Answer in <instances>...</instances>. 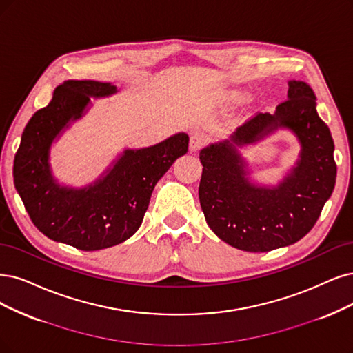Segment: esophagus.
Here are the masks:
<instances>
[{"label":"esophagus","instance_id":"1","mask_svg":"<svg viewBox=\"0 0 353 353\" xmlns=\"http://www.w3.org/2000/svg\"><path fill=\"white\" fill-rule=\"evenodd\" d=\"M208 138L205 134H201V132H194L192 134L190 137V142H189V150L190 152H198L205 143H206Z\"/></svg>","mask_w":353,"mask_h":353}]
</instances>
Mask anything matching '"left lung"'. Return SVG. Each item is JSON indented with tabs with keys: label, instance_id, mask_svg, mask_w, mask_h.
I'll list each match as a JSON object with an SVG mask.
<instances>
[{
	"label": "left lung",
	"instance_id": "8db88e82",
	"mask_svg": "<svg viewBox=\"0 0 353 353\" xmlns=\"http://www.w3.org/2000/svg\"><path fill=\"white\" fill-rule=\"evenodd\" d=\"M288 100L275 113H259L230 138L201 150L199 201L206 224L244 252H270L296 243L314 227L336 183L334 142L303 81L288 83ZM288 128L300 142L296 164L275 187L253 184L238 151Z\"/></svg>",
	"mask_w": 353,
	"mask_h": 353
}]
</instances>
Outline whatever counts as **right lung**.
Returning a JSON list of instances; mask_svg holds the SVG:
<instances>
[{
  "instance_id": "right-lung-1",
  "label": "right lung",
  "mask_w": 353,
  "mask_h": 353,
  "mask_svg": "<svg viewBox=\"0 0 353 353\" xmlns=\"http://www.w3.org/2000/svg\"><path fill=\"white\" fill-rule=\"evenodd\" d=\"M117 93L116 85L68 80L26 125L12 177L32 223L50 240L96 252L132 237L142 224L151 193L167 170L185 155L189 137L179 132L155 145L123 150L84 188L61 185L50 165V148L71 123L88 112L91 99Z\"/></svg>"
}]
</instances>
